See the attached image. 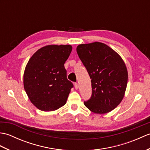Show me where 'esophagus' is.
<instances>
[{
  "mask_svg": "<svg viewBox=\"0 0 150 150\" xmlns=\"http://www.w3.org/2000/svg\"><path fill=\"white\" fill-rule=\"evenodd\" d=\"M74 86H75V88L76 89V90H77V89L79 88V84H78V83H77V82H75V83H74Z\"/></svg>",
  "mask_w": 150,
  "mask_h": 150,
  "instance_id": "esophagus-1",
  "label": "esophagus"
}]
</instances>
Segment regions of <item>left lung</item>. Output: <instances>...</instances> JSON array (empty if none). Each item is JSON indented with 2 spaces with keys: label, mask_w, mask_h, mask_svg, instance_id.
Instances as JSON below:
<instances>
[{
  "label": "left lung",
  "mask_w": 150,
  "mask_h": 150,
  "mask_svg": "<svg viewBox=\"0 0 150 150\" xmlns=\"http://www.w3.org/2000/svg\"><path fill=\"white\" fill-rule=\"evenodd\" d=\"M77 52L90 75L92 94L84 105L92 112L103 114L122 101L128 83V71L120 55L106 44H80Z\"/></svg>",
  "instance_id": "1"
}]
</instances>
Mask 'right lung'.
Here are the masks:
<instances>
[{
	"instance_id": "right-lung-1",
	"label": "right lung",
	"mask_w": 150,
	"mask_h": 150,
	"mask_svg": "<svg viewBox=\"0 0 150 150\" xmlns=\"http://www.w3.org/2000/svg\"><path fill=\"white\" fill-rule=\"evenodd\" d=\"M71 45H49L37 50L28 61L24 73V87L38 109L54 111L66 103L73 87L67 79L64 63Z\"/></svg>"
}]
</instances>
